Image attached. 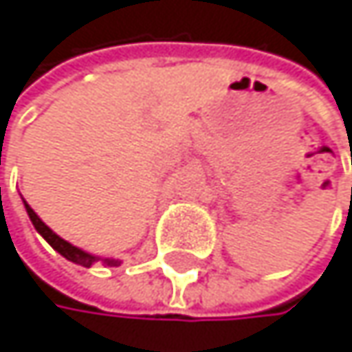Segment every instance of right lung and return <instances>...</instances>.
<instances>
[{
  "instance_id": "1",
  "label": "right lung",
  "mask_w": 352,
  "mask_h": 352,
  "mask_svg": "<svg viewBox=\"0 0 352 352\" xmlns=\"http://www.w3.org/2000/svg\"><path fill=\"white\" fill-rule=\"evenodd\" d=\"M25 206H27V214H29V218H31V222H33V226L37 228V233L54 248L60 256H65L67 260H71V262H75V265H81V267H87L90 269L94 262L98 260L96 256H92V254H87V252H83V250H79V248H75V245H71L69 241H65L63 237H58L54 231H52V228L33 212V208L25 201ZM104 265H109V267H117L119 265V260H109V258H104L102 260Z\"/></svg>"
}]
</instances>
